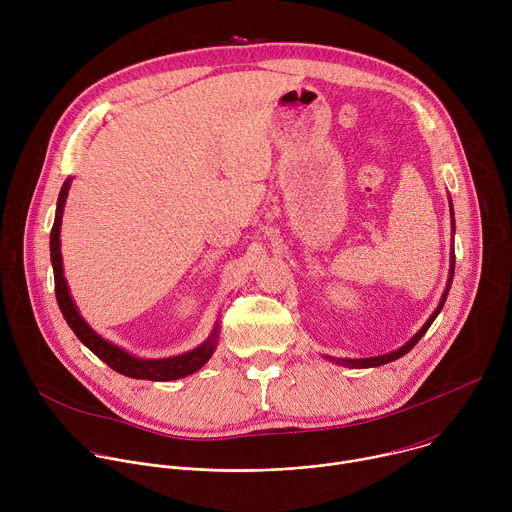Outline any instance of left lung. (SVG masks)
I'll return each instance as SVG.
<instances>
[{
  "instance_id": "obj_1",
  "label": "left lung",
  "mask_w": 512,
  "mask_h": 512,
  "mask_svg": "<svg viewBox=\"0 0 512 512\" xmlns=\"http://www.w3.org/2000/svg\"><path fill=\"white\" fill-rule=\"evenodd\" d=\"M450 214H452V233L456 231V223H454V204H452V198H450ZM454 265H456V255H454V247H452V253H450V277H448V283H446V289H444V296L440 300V304H437V308L433 310V314L427 318V322L417 330V334H413V338H409L401 348L393 350V352H387V354H381V356H369V358H334V356H324L328 358L330 362H336V364H342V367H350V369H373V367H381V364H387L391 360H397L401 356H405L419 340L421 336L427 332V328L433 324V320L437 318V314L442 312L444 304H446V298H448V291H450V285H452V279H454Z\"/></svg>"
}]
</instances>
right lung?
Instances as JSON below:
<instances>
[{
  "label": "right lung",
  "instance_id": "right-lung-1",
  "mask_svg": "<svg viewBox=\"0 0 512 512\" xmlns=\"http://www.w3.org/2000/svg\"><path fill=\"white\" fill-rule=\"evenodd\" d=\"M72 178H66L60 194H58V202H56V216H54V225L50 231V261H52V269H54V291H56V302L58 308L66 320V324L70 326V330L77 334V338L93 352L97 354L105 364L125 377L131 379H145V381H176L182 377H188L192 373H196L198 369H202L204 364L208 362V358L214 354L216 342H218V322H214L212 332L208 334V338L184 352V354H176V356H168V358H139L131 352H127L125 348L105 340L101 334H97L81 316L75 300H72L70 291H68V283L64 277V269H62V253H60V225H62V212H64V204H66V196L70 190Z\"/></svg>",
  "mask_w": 512,
  "mask_h": 512
}]
</instances>
